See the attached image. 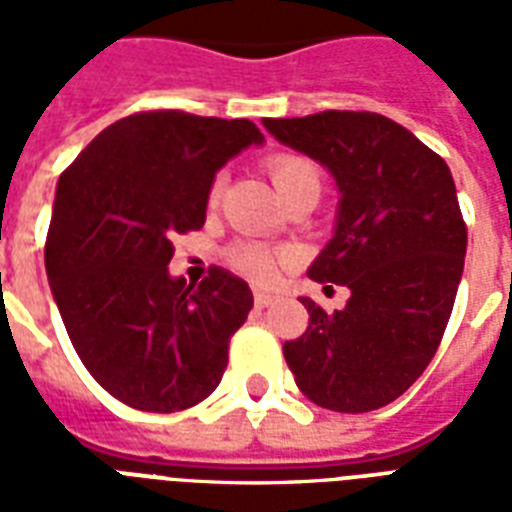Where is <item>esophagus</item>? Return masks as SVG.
Instances as JSON below:
<instances>
[{"instance_id":"obj_1","label":"esophagus","mask_w":512,"mask_h":512,"mask_svg":"<svg viewBox=\"0 0 512 512\" xmlns=\"http://www.w3.org/2000/svg\"><path fill=\"white\" fill-rule=\"evenodd\" d=\"M276 303V295L268 292V289H255V305L257 308H268V305Z\"/></svg>"}]
</instances>
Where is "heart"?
Listing matches in <instances>:
<instances>
[{
  "label": "heart",
  "instance_id": "1",
  "mask_svg": "<svg viewBox=\"0 0 512 512\" xmlns=\"http://www.w3.org/2000/svg\"><path fill=\"white\" fill-rule=\"evenodd\" d=\"M268 175H271L273 185H276V191L281 193V199H287L300 188H308V185H316L321 188V172L319 167L311 162V159H305L300 154H276L271 156L268 162ZM220 193H223V175H217L209 185L207 201L209 204H217L220 199ZM289 252L287 249H276L268 247V244H260V241H236L231 249H228V263L241 271L249 279L265 281L271 279L276 268L281 263H287Z\"/></svg>",
  "mask_w": 512,
  "mask_h": 512
}]
</instances>
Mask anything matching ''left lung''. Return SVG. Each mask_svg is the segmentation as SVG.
I'll list each match as a JSON object with an SVG mask.
<instances>
[{
	"label": "left lung",
	"mask_w": 512,
	"mask_h": 512,
	"mask_svg": "<svg viewBox=\"0 0 512 512\" xmlns=\"http://www.w3.org/2000/svg\"><path fill=\"white\" fill-rule=\"evenodd\" d=\"M340 191L335 236L308 268L350 289L342 311L300 297L311 324L284 342L297 388L332 412H372L425 372L452 316L468 228L452 172L422 140L372 111L263 119Z\"/></svg>",
	"instance_id": "obj_1"
}]
</instances>
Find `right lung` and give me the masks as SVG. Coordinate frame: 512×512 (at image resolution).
<instances>
[{"mask_svg":"<svg viewBox=\"0 0 512 512\" xmlns=\"http://www.w3.org/2000/svg\"><path fill=\"white\" fill-rule=\"evenodd\" d=\"M263 132L249 119L143 111L100 132L58 180L44 265L87 372L140 412L212 393L252 311L249 284L209 268L172 279L177 233L199 231L215 172Z\"/></svg>","mask_w":512,"mask_h":512,"instance_id":"right-lung-1","label":"right lung"}]
</instances>
